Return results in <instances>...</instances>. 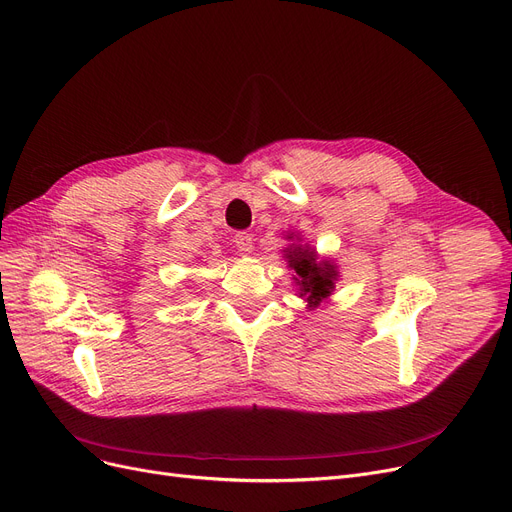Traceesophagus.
<instances>
[{
	"mask_svg": "<svg viewBox=\"0 0 512 512\" xmlns=\"http://www.w3.org/2000/svg\"><path fill=\"white\" fill-rule=\"evenodd\" d=\"M234 244H236L238 251L251 253V249H253V236L247 234V232H238V234L234 236Z\"/></svg>",
	"mask_w": 512,
	"mask_h": 512,
	"instance_id": "esophagus-1",
	"label": "esophagus"
}]
</instances>
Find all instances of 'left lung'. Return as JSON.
Masks as SVG:
<instances>
[{"label":"left lung","mask_w":512,"mask_h":512,"mask_svg":"<svg viewBox=\"0 0 512 512\" xmlns=\"http://www.w3.org/2000/svg\"><path fill=\"white\" fill-rule=\"evenodd\" d=\"M288 257V265L291 270L297 272L299 278V295L307 299L309 305H318L322 299H326L332 288H335V280H337V270L335 265H330V261H316L314 251H307L301 247H295L293 251H286Z\"/></svg>","instance_id":"1"}]
</instances>
